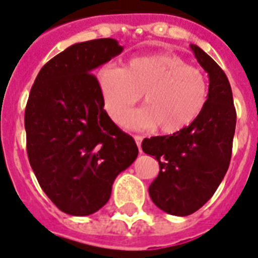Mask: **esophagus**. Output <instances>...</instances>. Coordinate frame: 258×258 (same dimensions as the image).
I'll return each instance as SVG.
<instances>
[{"label":"esophagus","mask_w":258,"mask_h":258,"mask_svg":"<svg viewBox=\"0 0 258 258\" xmlns=\"http://www.w3.org/2000/svg\"><path fill=\"white\" fill-rule=\"evenodd\" d=\"M134 139H135V142H137V146L139 147V151L142 153L141 150V145H142V137H139V135H134Z\"/></svg>","instance_id":"esophagus-1"}]
</instances>
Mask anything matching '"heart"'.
<instances>
[{
    "instance_id": "b5f03b06",
    "label": "heart",
    "mask_w": 258,
    "mask_h": 258,
    "mask_svg": "<svg viewBox=\"0 0 258 258\" xmlns=\"http://www.w3.org/2000/svg\"><path fill=\"white\" fill-rule=\"evenodd\" d=\"M104 105L113 120H120L142 99L145 108L130 115V128H155L176 134L197 120L208 100V82L200 70L174 53L134 57L123 68L105 67L97 72Z\"/></svg>"
}]
</instances>
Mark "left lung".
Here are the masks:
<instances>
[{"label": "left lung", "mask_w": 258, "mask_h": 258, "mask_svg": "<svg viewBox=\"0 0 258 258\" xmlns=\"http://www.w3.org/2000/svg\"><path fill=\"white\" fill-rule=\"evenodd\" d=\"M190 48L209 75L204 111L179 133L142 142L143 151L159 162V174L149 187L151 200L161 210L179 217L202 208L224 179L237 119L225 72L200 46Z\"/></svg>", "instance_id": "obj_1"}]
</instances>
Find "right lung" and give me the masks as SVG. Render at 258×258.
<instances>
[{"mask_svg":"<svg viewBox=\"0 0 258 258\" xmlns=\"http://www.w3.org/2000/svg\"><path fill=\"white\" fill-rule=\"evenodd\" d=\"M123 49L115 38L74 44L42 67L30 89L29 163L49 200L71 216L103 208L115 178L138 157L135 141L105 112L92 75Z\"/></svg>","mask_w":258,"mask_h":258,"instance_id":"1","label":"right lung"}]
</instances>
